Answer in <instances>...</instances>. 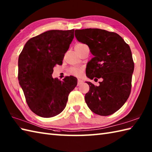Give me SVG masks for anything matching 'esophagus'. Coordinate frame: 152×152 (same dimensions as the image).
Instances as JSON below:
<instances>
[{
  "label": "esophagus",
  "instance_id": "1",
  "mask_svg": "<svg viewBox=\"0 0 152 152\" xmlns=\"http://www.w3.org/2000/svg\"><path fill=\"white\" fill-rule=\"evenodd\" d=\"M83 83V81L81 80H78V83H77V86H80L81 84H82Z\"/></svg>",
  "mask_w": 152,
  "mask_h": 152
}]
</instances>
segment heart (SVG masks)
I'll use <instances>...</instances> for the list:
<instances>
[{
    "label": "heart",
    "instance_id": "obj_1",
    "mask_svg": "<svg viewBox=\"0 0 152 152\" xmlns=\"http://www.w3.org/2000/svg\"><path fill=\"white\" fill-rule=\"evenodd\" d=\"M86 46V44H82V43H78L75 46V49H80V48ZM69 71L70 73H72V74H74V76H80L82 75L83 70L80 68H76V67H71L70 69H69Z\"/></svg>",
    "mask_w": 152,
    "mask_h": 152
}]
</instances>
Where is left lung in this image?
<instances>
[{"label":"left lung","instance_id":"1","mask_svg":"<svg viewBox=\"0 0 152 152\" xmlns=\"http://www.w3.org/2000/svg\"><path fill=\"white\" fill-rule=\"evenodd\" d=\"M74 34L94 56L87 64L86 76L102 80L99 86L87 82L89 91L85 95L86 104L96 114H113L131 93L134 64L130 47L117 33L100 28L76 30Z\"/></svg>","mask_w":152,"mask_h":152}]
</instances>
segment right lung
Here are the masks:
<instances>
[{
  "label": "right lung",
  "mask_w": 152,
  "mask_h": 152,
  "mask_svg": "<svg viewBox=\"0 0 152 152\" xmlns=\"http://www.w3.org/2000/svg\"><path fill=\"white\" fill-rule=\"evenodd\" d=\"M74 30H51L28 40L19 54L18 80L28 107L42 118L54 117L65 108L77 78H53V67L61 65L74 38Z\"/></svg>",
  "instance_id": "add662e5"
}]
</instances>
